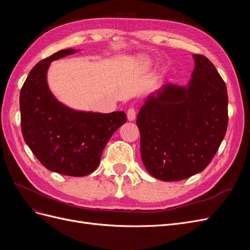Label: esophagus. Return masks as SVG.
Listing matches in <instances>:
<instances>
[{
    "label": "esophagus",
    "mask_w": 250,
    "mask_h": 250,
    "mask_svg": "<svg viewBox=\"0 0 250 250\" xmlns=\"http://www.w3.org/2000/svg\"><path fill=\"white\" fill-rule=\"evenodd\" d=\"M127 119L129 121H134L135 120V109L133 107H130L127 110Z\"/></svg>",
    "instance_id": "34e87169"
}]
</instances>
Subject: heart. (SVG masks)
<instances>
[{
    "label": "heart",
    "mask_w": 250,
    "mask_h": 250,
    "mask_svg": "<svg viewBox=\"0 0 250 250\" xmlns=\"http://www.w3.org/2000/svg\"><path fill=\"white\" fill-rule=\"evenodd\" d=\"M138 63H139L141 69H144V70L148 69V67H149L150 64H151V62H149V60H147V59H142V60H140V62H139Z\"/></svg>",
    "instance_id": "1"
}]
</instances>
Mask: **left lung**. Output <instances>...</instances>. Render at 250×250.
<instances>
[{
    "mask_svg": "<svg viewBox=\"0 0 250 250\" xmlns=\"http://www.w3.org/2000/svg\"><path fill=\"white\" fill-rule=\"evenodd\" d=\"M193 56L188 87L164 84L138 115L142 161L151 175L164 181L183 180L206 169L228 129L225 82L209 59Z\"/></svg>",
    "mask_w": 250,
    "mask_h": 250,
    "instance_id": "left-lung-1",
    "label": "left lung"
}]
</instances>
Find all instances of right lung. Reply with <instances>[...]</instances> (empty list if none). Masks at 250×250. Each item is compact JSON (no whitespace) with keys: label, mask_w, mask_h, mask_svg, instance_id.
<instances>
[{"label":"right lung","mask_w":250,"mask_h":250,"mask_svg":"<svg viewBox=\"0 0 250 250\" xmlns=\"http://www.w3.org/2000/svg\"><path fill=\"white\" fill-rule=\"evenodd\" d=\"M76 52L58 51L30 71L20 94L21 128L26 144L47 169L85 176L96 170L104 147L127 118L124 111L73 110L51 94L47 84L51 62Z\"/></svg>","instance_id":"add662e5"}]
</instances>
